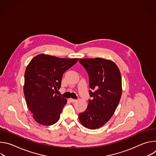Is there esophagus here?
<instances>
[{
    "instance_id": "esophagus-1",
    "label": "esophagus",
    "mask_w": 156,
    "mask_h": 156,
    "mask_svg": "<svg viewBox=\"0 0 156 156\" xmlns=\"http://www.w3.org/2000/svg\"><path fill=\"white\" fill-rule=\"evenodd\" d=\"M70 102H72V103L75 102H76V101H77V100L74 99H72V98H70Z\"/></svg>"
}]
</instances>
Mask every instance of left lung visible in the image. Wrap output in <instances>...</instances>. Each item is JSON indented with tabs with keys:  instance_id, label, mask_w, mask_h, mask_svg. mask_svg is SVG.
Masks as SVG:
<instances>
[{
	"instance_id": "1",
	"label": "left lung",
	"mask_w": 156,
	"mask_h": 156,
	"mask_svg": "<svg viewBox=\"0 0 156 156\" xmlns=\"http://www.w3.org/2000/svg\"><path fill=\"white\" fill-rule=\"evenodd\" d=\"M80 63L89 76V104L84 112L79 114L81 124L89 129H96L106 123L119 105L122 96V78L117 65L102 58H81Z\"/></svg>"
}]
</instances>
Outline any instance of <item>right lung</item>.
I'll return each mask as SVG.
<instances>
[{
  "label": "right lung",
  "mask_w": 156,
  "mask_h": 156,
  "mask_svg": "<svg viewBox=\"0 0 156 156\" xmlns=\"http://www.w3.org/2000/svg\"><path fill=\"white\" fill-rule=\"evenodd\" d=\"M78 60L42 54L34 57L27 66L24 94L30 112L38 123L49 126L58 120L67 101L55 94V91L61 86L63 74Z\"/></svg>",
  "instance_id": "right-lung-1"
}]
</instances>
